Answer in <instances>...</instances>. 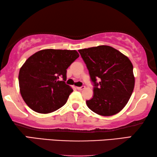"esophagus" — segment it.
Here are the masks:
<instances>
[{"label": "esophagus", "mask_w": 157, "mask_h": 157, "mask_svg": "<svg viewBox=\"0 0 157 157\" xmlns=\"http://www.w3.org/2000/svg\"><path fill=\"white\" fill-rule=\"evenodd\" d=\"M84 88H85V86H77L76 89H78V90H82V89H84Z\"/></svg>", "instance_id": "esophagus-1"}]
</instances>
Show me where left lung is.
Segmentation results:
<instances>
[{"mask_svg":"<svg viewBox=\"0 0 157 157\" xmlns=\"http://www.w3.org/2000/svg\"><path fill=\"white\" fill-rule=\"evenodd\" d=\"M78 52L94 86L93 98L86 101L88 108L101 116L117 114L127 104L133 93L135 78L132 63L117 49L108 45Z\"/></svg>","mask_w":157,"mask_h":157,"instance_id":"obj_1","label":"left lung"}]
</instances>
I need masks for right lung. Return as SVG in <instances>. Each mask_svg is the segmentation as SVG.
Returning <instances> with one entry per match:
<instances>
[{"label": "right lung", "instance_id": "obj_1", "mask_svg": "<svg viewBox=\"0 0 157 157\" xmlns=\"http://www.w3.org/2000/svg\"><path fill=\"white\" fill-rule=\"evenodd\" d=\"M79 56L76 50L47 49L25 61L19 71V84L22 98L31 110L47 114L65 105L73 91L65 82L66 70Z\"/></svg>", "mask_w": 157, "mask_h": 157}]
</instances>
